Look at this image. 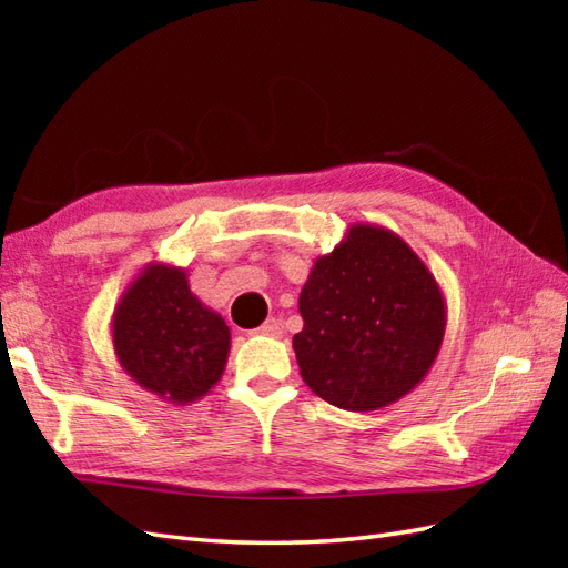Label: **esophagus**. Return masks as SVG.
I'll return each instance as SVG.
<instances>
[{"mask_svg": "<svg viewBox=\"0 0 568 568\" xmlns=\"http://www.w3.org/2000/svg\"><path fill=\"white\" fill-rule=\"evenodd\" d=\"M251 334H258V336H281L283 327L277 320H265L258 329H253Z\"/></svg>", "mask_w": 568, "mask_h": 568, "instance_id": "34e87169", "label": "esophagus"}]
</instances>
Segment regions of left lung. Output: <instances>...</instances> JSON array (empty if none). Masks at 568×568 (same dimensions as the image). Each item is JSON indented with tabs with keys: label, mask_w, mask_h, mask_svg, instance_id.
I'll return each instance as SVG.
<instances>
[{
	"label": "left lung",
	"mask_w": 568,
	"mask_h": 568,
	"mask_svg": "<svg viewBox=\"0 0 568 568\" xmlns=\"http://www.w3.org/2000/svg\"><path fill=\"white\" fill-rule=\"evenodd\" d=\"M300 376L322 400L371 413L425 381L444 342L437 277L390 229L356 222L300 291Z\"/></svg>",
	"instance_id": "8db88e82"
}]
</instances>
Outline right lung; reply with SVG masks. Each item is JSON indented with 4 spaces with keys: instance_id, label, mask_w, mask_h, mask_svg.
Listing matches in <instances>:
<instances>
[{
    "instance_id": "1",
    "label": "right lung",
    "mask_w": 568,
    "mask_h": 568,
    "mask_svg": "<svg viewBox=\"0 0 568 568\" xmlns=\"http://www.w3.org/2000/svg\"><path fill=\"white\" fill-rule=\"evenodd\" d=\"M112 346L143 390L190 405L220 383L232 332L220 312L192 295L185 268L151 261L119 297Z\"/></svg>"
}]
</instances>
